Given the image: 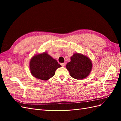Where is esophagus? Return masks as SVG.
Instances as JSON below:
<instances>
[{
	"instance_id": "1",
	"label": "esophagus",
	"mask_w": 121,
	"mask_h": 121,
	"mask_svg": "<svg viewBox=\"0 0 121 121\" xmlns=\"http://www.w3.org/2000/svg\"><path fill=\"white\" fill-rule=\"evenodd\" d=\"M61 65H62V67H65V63H61Z\"/></svg>"
}]
</instances>
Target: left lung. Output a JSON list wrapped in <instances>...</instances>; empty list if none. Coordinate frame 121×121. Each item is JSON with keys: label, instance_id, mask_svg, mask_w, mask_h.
<instances>
[{"label": "left lung", "instance_id": "1", "mask_svg": "<svg viewBox=\"0 0 121 121\" xmlns=\"http://www.w3.org/2000/svg\"><path fill=\"white\" fill-rule=\"evenodd\" d=\"M66 68L72 78L82 80L89 75L92 63L89 57L85 55L75 53L71 57V61L66 65Z\"/></svg>", "mask_w": 121, "mask_h": 121}]
</instances>
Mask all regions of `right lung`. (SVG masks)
I'll return each mask as SVG.
<instances>
[{"instance_id": "obj_1", "label": "right lung", "mask_w": 121, "mask_h": 121, "mask_svg": "<svg viewBox=\"0 0 121 121\" xmlns=\"http://www.w3.org/2000/svg\"><path fill=\"white\" fill-rule=\"evenodd\" d=\"M61 67L57 60L46 52L35 55L31 58L29 63L32 75L44 81L52 78L54 75L56 69Z\"/></svg>"}]
</instances>
